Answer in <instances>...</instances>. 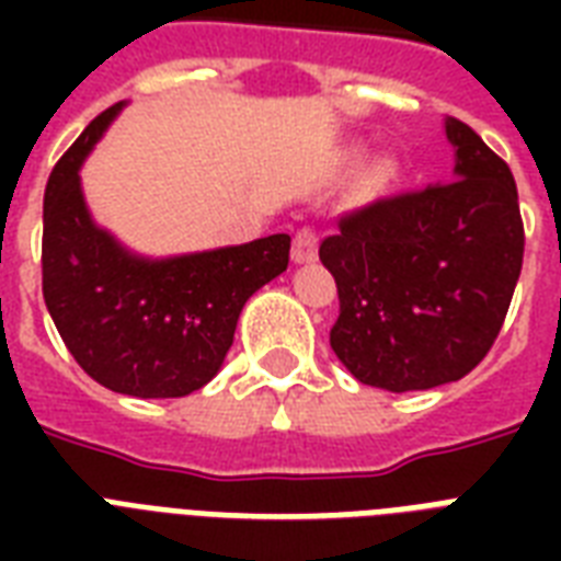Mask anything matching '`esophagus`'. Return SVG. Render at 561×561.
Segmentation results:
<instances>
[{
  "label": "esophagus",
  "instance_id": "1",
  "mask_svg": "<svg viewBox=\"0 0 561 561\" xmlns=\"http://www.w3.org/2000/svg\"><path fill=\"white\" fill-rule=\"evenodd\" d=\"M290 255H294V262H311V259H317V232L311 227H299L297 232H294V250H290Z\"/></svg>",
  "mask_w": 561,
  "mask_h": 561
}]
</instances>
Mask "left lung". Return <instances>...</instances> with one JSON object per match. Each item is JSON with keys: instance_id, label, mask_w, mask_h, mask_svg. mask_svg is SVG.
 I'll use <instances>...</instances> for the list:
<instances>
[{"instance_id": "1", "label": "left lung", "mask_w": 561, "mask_h": 561, "mask_svg": "<svg viewBox=\"0 0 561 561\" xmlns=\"http://www.w3.org/2000/svg\"><path fill=\"white\" fill-rule=\"evenodd\" d=\"M445 134L451 183L346 211L320 244L341 299L334 355L360 383L390 392L431 390L478 367L522 276L513 171L460 118Z\"/></svg>"}]
</instances>
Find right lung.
<instances>
[{
	"mask_svg": "<svg viewBox=\"0 0 561 561\" xmlns=\"http://www.w3.org/2000/svg\"><path fill=\"white\" fill-rule=\"evenodd\" d=\"M113 104L57 160L43 197V299L66 350L101 387L139 399H180L218 373L241 308L290 259V236L241 247L136 259L92 224L83 206V157Z\"/></svg>",
	"mask_w": 561,
	"mask_h": 561,
	"instance_id": "1",
	"label": "right lung"
}]
</instances>
